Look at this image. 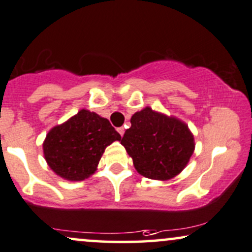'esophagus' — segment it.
Instances as JSON below:
<instances>
[{
  "instance_id": "esophagus-1",
  "label": "esophagus",
  "mask_w": 252,
  "mask_h": 252,
  "mask_svg": "<svg viewBox=\"0 0 252 252\" xmlns=\"http://www.w3.org/2000/svg\"><path fill=\"white\" fill-rule=\"evenodd\" d=\"M117 131L119 132V134H120L121 136H123V135H124V133H125V128H124V127H118Z\"/></svg>"
}]
</instances>
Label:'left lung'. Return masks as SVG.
<instances>
[{
  "label": "left lung",
  "instance_id": "left-lung-1",
  "mask_svg": "<svg viewBox=\"0 0 252 252\" xmlns=\"http://www.w3.org/2000/svg\"><path fill=\"white\" fill-rule=\"evenodd\" d=\"M131 124L120 142L138 173L148 179L168 180L185 168L195 148L186 124L151 107L133 114Z\"/></svg>",
  "mask_w": 252,
  "mask_h": 252
}]
</instances>
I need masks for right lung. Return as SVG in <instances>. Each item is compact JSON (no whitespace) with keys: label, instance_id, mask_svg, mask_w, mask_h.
Here are the masks:
<instances>
[{"label":"right lung","instance_id":"1","mask_svg":"<svg viewBox=\"0 0 252 252\" xmlns=\"http://www.w3.org/2000/svg\"><path fill=\"white\" fill-rule=\"evenodd\" d=\"M120 139L107 119L82 110L48 133L43 151L46 162L57 175L82 181L95 172L106 146Z\"/></svg>","mask_w":252,"mask_h":252}]
</instances>
